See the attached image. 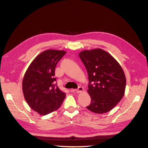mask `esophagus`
I'll list each match as a JSON object with an SVG mask.
<instances>
[{
  "label": "esophagus",
  "instance_id": "34e87169",
  "mask_svg": "<svg viewBox=\"0 0 148 148\" xmlns=\"http://www.w3.org/2000/svg\"><path fill=\"white\" fill-rule=\"evenodd\" d=\"M72 91H75L77 93H80V92H82L83 90H84V88L82 86H80L78 88V89H75V90H71Z\"/></svg>",
  "mask_w": 148,
  "mask_h": 148
}]
</instances>
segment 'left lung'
I'll return each instance as SVG.
<instances>
[{
	"label": "left lung",
	"instance_id": "left-lung-1",
	"mask_svg": "<svg viewBox=\"0 0 148 148\" xmlns=\"http://www.w3.org/2000/svg\"><path fill=\"white\" fill-rule=\"evenodd\" d=\"M79 55L88 74L91 102L86 108L99 114L110 111L125 94L126 77L122 68L110 53L101 49L85 50Z\"/></svg>",
	"mask_w": 148,
	"mask_h": 148
}]
</instances>
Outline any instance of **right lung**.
<instances>
[{
    "label": "right lung",
    "mask_w": 148,
    "mask_h": 148,
    "mask_svg": "<svg viewBox=\"0 0 148 148\" xmlns=\"http://www.w3.org/2000/svg\"><path fill=\"white\" fill-rule=\"evenodd\" d=\"M66 52L49 49L31 62L22 82L23 95L32 110L46 115L58 110L66 97L55 84V68Z\"/></svg>",
    "instance_id": "add662e5"
}]
</instances>
